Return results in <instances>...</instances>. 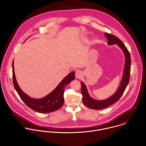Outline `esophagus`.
I'll use <instances>...</instances> for the list:
<instances>
[{
  "instance_id": "1",
  "label": "esophagus",
  "mask_w": 146,
  "mask_h": 146,
  "mask_svg": "<svg viewBox=\"0 0 146 146\" xmlns=\"http://www.w3.org/2000/svg\"><path fill=\"white\" fill-rule=\"evenodd\" d=\"M75 77L76 79H80L82 77V72L81 71L78 70L75 72Z\"/></svg>"
}]
</instances>
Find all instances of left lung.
<instances>
[{
	"label": "left lung",
	"mask_w": 146,
	"mask_h": 146,
	"mask_svg": "<svg viewBox=\"0 0 146 146\" xmlns=\"http://www.w3.org/2000/svg\"><path fill=\"white\" fill-rule=\"evenodd\" d=\"M105 36L108 39V45L117 44L122 50L125 56V64L123 73L119 86L115 93L104 100H96L89 95L87 88L83 82H81V94L82 95V102L85 106L93 109H103L117 102L123 95L127 86L128 84L130 72L131 58L130 53L124 44L114 35L105 33Z\"/></svg>",
	"instance_id": "1"
}]
</instances>
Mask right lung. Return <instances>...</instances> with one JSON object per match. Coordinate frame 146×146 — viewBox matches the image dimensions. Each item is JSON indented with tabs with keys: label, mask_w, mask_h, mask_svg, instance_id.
I'll use <instances>...</instances> for the list:
<instances>
[{
	"label": "right lung",
	"mask_w": 146,
	"mask_h": 146,
	"mask_svg": "<svg viewBox=\"0 0 146 146\" xmlns=\"http://www.w3.org/2000/svg\"><path fill=\"white\" fill-rule=\"evenodd\" d=\"M12 68L13 82L15 90L17 92L21 99L27 106L40 113L52 112L59 109L63 106L64 103V94L65 92V88L66 86L71 81L75 79V72L73 71L64 78L53 91L46 96L40 99L32 98L29 96L26 93H24L17 83L14 73V60L12 63Z\"/></svg>",
	"instance_id": "1"
}]
</instances>
